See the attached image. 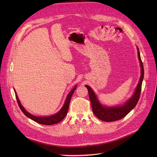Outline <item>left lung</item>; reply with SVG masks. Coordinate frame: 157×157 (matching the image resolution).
I'll return each mask as SVG.
<instances>
[{
  "instance_id": "obj_1",
  "label": "left lung",
  "mask_w": 157,
  "mask_h": 157,
  "mask_svg": "<svg viewBox=\"0 0 157 157\" xmlns=\"http://www.w3.org/2000/svg\"><path fill=\"white\" fill-rule=\"evenodd\" d=\"M137 49L139 60L141 67V76L133 96L124 105L119 107H113V108H111H111H109V107L108 108V107L103 106L98 101L92 88L88 85H85L88 91L89 98L90 102H91L92 111L98 119L107 122L121 120L123 117H125L132 109H134L137 104L140 98V95H141L142 82L144 78L143 64L141 59V56H140L138 48Z\"/></svg>"
}]
</instances>
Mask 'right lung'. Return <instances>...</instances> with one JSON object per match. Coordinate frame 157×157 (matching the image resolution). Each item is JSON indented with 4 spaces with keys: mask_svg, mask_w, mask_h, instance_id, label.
I'll return each mask as SVG.
<instances>
[{
    "mask_svg": "<svg viewBox=\"0 0 157 157\" xmlns=\"http://www.w3.org/2000/svg\"><path fill=\"white\" fill-rule=\"evenodd\" d=\"M76 89V85L74 86V88H72V90L68 94L67 98H66L65 102L62 107V108L59 111V112H58L56 114H55L54 115H52V116L48 117H36V116H34V115L30 114L29 112H27L25 109L23 108V107L21 105V103L18 99V96H17V95H16V93H15V95H16V100H17V102L21 110V111L24 113V114L25 115V116H27L28 118H30L31 120H34V121H36L38 123H40V124L50 125H53V124H55V123H57L61 121L65 117L66 114H67L68 110H69V106L71 98L72 97V95L74 92L75 91Z\"/></svg>",
    "mask_w": 157,
    "mask_h": 157,
    "instance_id": "obj_1",
    "label": "right lung"
}]
</instances>
